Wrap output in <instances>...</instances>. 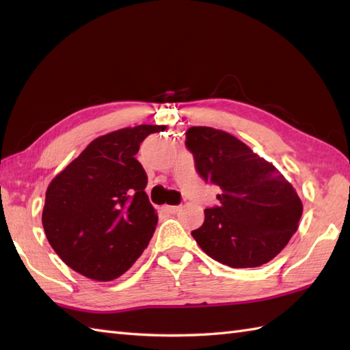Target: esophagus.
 Listing matches in <instances>:
<instances>
[{
    "label": "esophagus",
    "mask_w": 350,
    "mask_h": 350,
    "mask_svg": "<svg viewBox=\"0 0 350 350\" xmlns=\"http://www.w3.org/2000/svg\"><path fill=\"white\" fill-rule=\"evenodd\" d=\"M179 209H180L179 206H170V204L162 206V211H165V212H168V213H176Z\"/></svg>",
    "instance_id": "34e87169"
}]
</instances>
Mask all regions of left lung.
Returning <instances> with one entry per match:
<instances>
[{
	"label": "left lung",
	"instance_id": "left-lung-1",
	"mask_svg": "<svg viewBox=\"0 0 350 350\" xmlns=\"http://www.w3.org/2000/svg\"><path fill=\"white\" fill-rule=\"evenodd\" d=\"M187 147L204 180L217 185L219 206L204 211L191 234L207 256L230 267H257L288 243L299 226L302 202L262 156L221 129L194 126Z\"/></svg>",
	"mask_w": 350,
	"mask_h": 350
}]
</instances>
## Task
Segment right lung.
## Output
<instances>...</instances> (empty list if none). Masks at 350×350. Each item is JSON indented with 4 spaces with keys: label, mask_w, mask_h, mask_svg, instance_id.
Returning a JSON list of instances; mask_svg holds the SVG:
<instances>
[{
    "label": "right lung",
    "mask_w": 350,
    "mask_h": 350,
    "mask_svg": "<svg viewBox=\"0 0 350 350\" xmlns=\"http://www.w3.org/2000/svg\"><path fill=\"white\" fill-rule=\"evenodd\" d=\"M167 126L138 124L98 137L51 180L42 224L73 271L113 281L137 262L158 224L135 159L143 139Z\"/></svg>",
    "instance_id": "add662e5"
}]
</instances>
